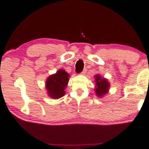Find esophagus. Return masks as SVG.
Masks as SVG:
<instances>
[{
    "label": "esophagus",
    "mask_w": 149,
    "mask_h": 149,
    "mask_svg": "<svg viewBox=\"0 0 149 149\" xmlns=\"http://www.w3.org/2000/svg\"><path fill=\"white\" fill-rule=\"evenodd\" d=\"M86 72H87V69H84V71H83L80 74L82 75H84L85 74V73H86Z\"/></svg>",
    "instance_id": "obj_1"
}]
</instances>
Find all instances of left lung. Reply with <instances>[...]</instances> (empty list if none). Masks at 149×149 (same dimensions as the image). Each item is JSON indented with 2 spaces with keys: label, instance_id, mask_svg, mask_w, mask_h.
<instances>
[{
  "label": "left lung",
  "instance_id": "8db88e82",
  "mask_svg": "<svg viewBox=\"0 0 149 149\" xmlns=\"http://www.w3.org/2000/svg\"><path fill=\"white\" fill-rule=\"evenodd\" d=\"M95 93L98 97H104L109 91L110 84L107 78L102 77L100 74L95 75Z\"/></svg>",
  "mask_w": 149,
  "mask_h": 149
}]
</instances>
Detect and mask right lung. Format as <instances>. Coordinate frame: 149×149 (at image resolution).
I'll return each instance as SVG.
<instances>
[{
    "label": "right lung",
    "mask_w": 149,
    "mask_h": 149,
    "mask_svg": "<svg viewBox=\"0 0 149 149\" xmlns=\"http://www.w3.org/2000/svg\"><path fill=\"white\" fill-rule=\"evenodd\" d=\"M70 75L64 70L60 69L56 73L47 77L45 83V89L49 97L53 99H58L64 97Z\"/></svg>",
    "instance_id": "right-lung-1"
}]
</instances>
